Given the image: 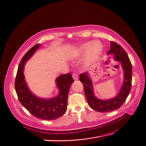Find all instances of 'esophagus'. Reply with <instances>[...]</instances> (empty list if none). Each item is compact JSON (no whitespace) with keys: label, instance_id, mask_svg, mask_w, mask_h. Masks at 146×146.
<instances>
[{"label":"esophagus","instance_id":"esophagus-1","mask_svg":"<svg viewBox=\"0 0 146 146\" xmlns=\"http://www.w3.org/2000/svg\"><path fill=\"white\" fill-rule=\"evenodd\" d=\"M72 77L74 80H77L79 79V76L76 73H73L72 75Z\"/></svg>","mask_w":146,"mask_h":146}]
</instances>
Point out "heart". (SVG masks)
<instances>
[{
    "label": "heart",
    "instance_id": "obj_1",
    "mask_svg": "<svg viewBox=\"0 0 146 146\" xmlns=\"http://www.w3.org/2000/svg\"><path fill=\"white\" fill-rule=\"evenodd\" d=\"M103 50V45L101 41H88L70 50L68 52V56L71 58L77 60L86 55L84 66L87 67L99 59Z\"/></svg>",
    "mask_w": 146,
    "mask_h": 146
}]
</instances>
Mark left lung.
Instances as JSON below:
<instances>
[{
    "mask_svg": "<svg viewBox=\"0 0 146 146\" xmlns=\"http://www.w3.org/2000/svg\"><path fill=\"white\" fill-rule=\"evenodd\" d=\"M110 50L108 54H113V59L119 62L124 72V80L118 94L113 98L101 99L95 96L92 80L88 72L81 73L80 81L83 83L84 91L89 106L100 112H108L120 108L128 97L131 87L132 65L125 51L117 43L111 41Z\"/></svg>",
    "mask_w": 146,
    "mask_h": 146,
    "instance_id": "1",
    "label": "left lung"
}]
</instances>
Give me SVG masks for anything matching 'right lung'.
Returning <instances> with one entry per match:
<instances>
[{
	"instance_id": "right-lung-1",
	"label": "right lung",
	"mask_w": 146,
	"mask_h": 146,
	"mask_svg": "<svg viewBox=\"0 0 146 146\" xmlns=\"http://www.w3.org/2000/svg\"><path fill=\"white\" fill-rule=\"evenodd\" d=\"M41 46L40 44L34 46L21 60L15 87L19 102L31 113L38 118L53 120L63 115L66 112L69 89L74 80L70 73L59 76L55 80L58 94L50 98L38 96L29 89L24 74V66Z\"/></svg>"
}]
</instances>
